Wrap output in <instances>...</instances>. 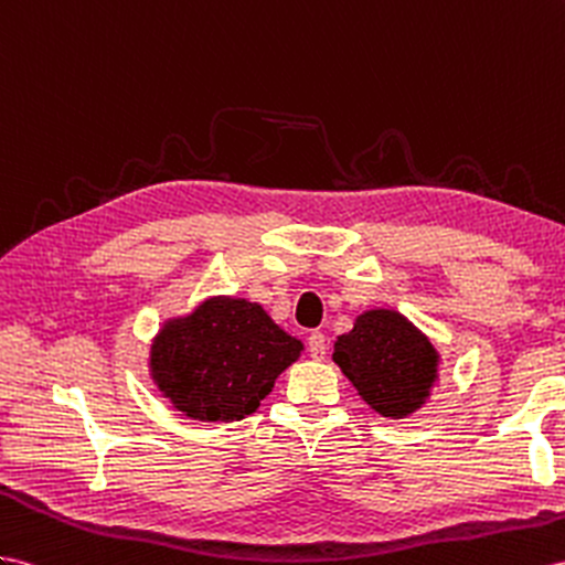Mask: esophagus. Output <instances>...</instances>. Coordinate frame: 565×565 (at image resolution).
<instances>
[{
    "label": "esophagus",
    "mask_w": 565,
    "mask_h": 565,
    "mask_svg": "<svg viewBox=\"0 0 565 565\" xmlns=\"http://www.w3.org/2000/svg\"><path fill=\"white\" fill-rule=\"evenodd\" d=\"M308 351L315 360H322L327 355V337L322 334V331H312V334L308 337Z\"/></svg>",
    "instance_id": "esophagus-1"
}]
</instances>
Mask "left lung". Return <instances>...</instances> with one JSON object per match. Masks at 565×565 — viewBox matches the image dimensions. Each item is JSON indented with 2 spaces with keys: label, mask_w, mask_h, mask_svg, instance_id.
Here are the masks:
<instances>
[{
  "label": "left lung",
  "mask_w": 565,
  "mask_h": 565,
  "mask_svg": "<svg viewBox=\"0 0 565 565\" xmlns=\"http://www.w3.org/2000/svg\"><path fill=\"white\" fill-rule=\"evenodd\" d=\"M437 351L406 317L370 310L337 339L334 363L358 394L384 417H406L423 406L437 380Z\"/></svg>",
  "instance_id": "8db88e82"
}]
</instances>
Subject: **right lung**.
I'll use <instances>...</instances> for the list:
<instances>
[{"label": "right lung", "instance_id": "1", "mask_svg": "<svg viewBox=\"0 0 565 565\" xmlns=\"http://www.w3.org/2000/svg\"><path fill=\"white\" fill-rule=\"evenodd\" d=\"M302 343L257 302L214 298L164 324L152 343V377L193 420L228 423L255 413L274 380L298 360Z\"/></svg>", "mask_w": 565, "mask_h": 565}]
</instances>
